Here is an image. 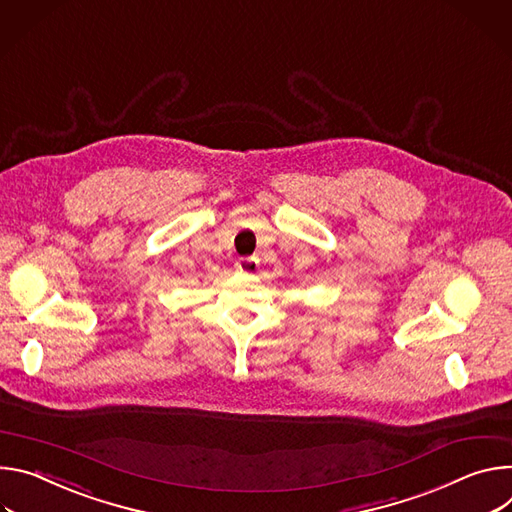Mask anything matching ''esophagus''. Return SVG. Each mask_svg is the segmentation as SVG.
<instances>
[{
    "mask_svg": "<svg viewBox=\"0 0 512 512\" xmlns=\"http://www.w3.org/2000/svg\"><path fill=\"white\" fill-rule=\"evenodd\" d=\"M258 266H260L258 258H240L236 262V270L242 274H254V272H258Z\"/></svg>",
    "mask_w": 512,
    "mask_h": 512,
    "instance_id": "obj_1",
    "label": "esophagus"
}]
</instances>
